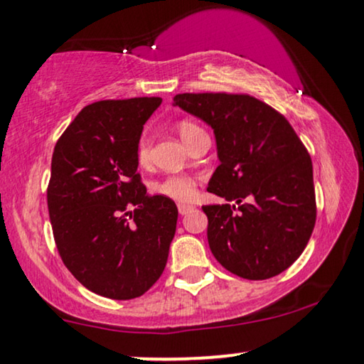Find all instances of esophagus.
<instances>
[{
	"mask_svg": "<svg viewBox=\"0 0 364 364\" xmlns=\"http://www.w3.org/2000/svg\"><path fill=\"white\" fill-rule=\"evenodd\" d=\"M178 210H180L181 215H186L188 213L194 210V205H191V204H178Z\"/></svg>",
	"mask_w": 364,
	"mask_h": 364,
	"instance_id": "34e87169",
	"label": "esophagus"
}]
</instances>
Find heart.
Wrapping results in <instances>:
<instances>
[{
  "mask_svg": "<svg viewBox=\"0 0 364 364\" xmlns=\"http://www.w3.org/2000/svg\"><path fill=\"white\" fill-rule=\"evenodd\" d=\"M199 127L196 124L189 122V121H183L180 126H178V132H180V137L183 139V142L191 137L194 132H198ZM139 161L140 164H145L150 156V137L149 135H144L139 142ZM155 191L161 194V196L175 199V200H191L194 196H196V183H194L189 176H181V175H175V176H168L164 181L159 183L155 186Z\"/></svg>",
  "mask_w": 364,
  "mask_h": 364,
  "instance_id": "heart-1",
  "label": "heart"
}]
</instances>
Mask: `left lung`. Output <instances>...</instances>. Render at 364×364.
Wrapping results in <instances>:
<instances>
[{
    "label": "left lung",
    "instance_id": "8db88e82",
    "mask_svg": "<svg viewBox=\"0 0 364 364\" xmlns=\"http://www.w3.org/2000/svg\"><path fill=\"white\" fill-rule=\"evenodd\" d=\"M173 106L214 130L220 165L208 191L234 204L203 205L222 267L268 279L291 267L316 225L312 161L283 114L248 95L183 93Z\"/></svg>",
    "mask_w": 364,
    "mask_h": 364
}]
</instances>
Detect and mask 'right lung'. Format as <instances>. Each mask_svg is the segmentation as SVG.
I'll return each mask as SVG.
<instances>
[{"mask_svg": "<svg viewBox=\"0 0 364 364\" xmlns=\"http://www.w3.org/2000/svg\"><path fill=\"white\" fill-rule=\"evenodd\" d=\"M161 97L97 101L58 139L47 205L62 262L86 289L142 296L164 273L176 232L170 198L140 183L139 140Z\"/></svg>", "mask_w": 364, "mask_h": 364, "instance_id": "obj_1", "label": "right lung"}]
</instances>
